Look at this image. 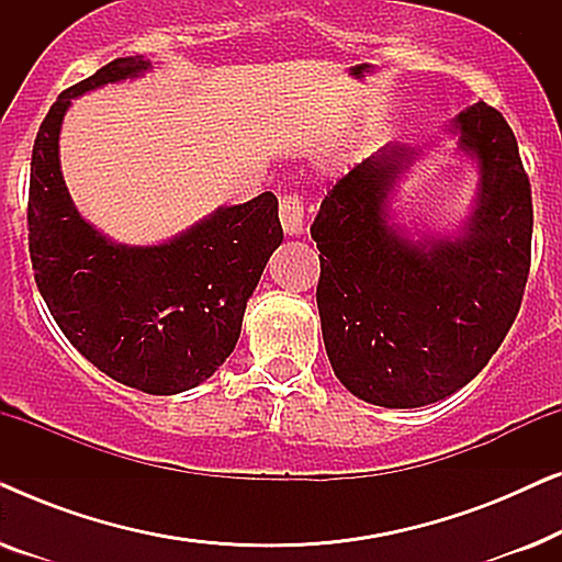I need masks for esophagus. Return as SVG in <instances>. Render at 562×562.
Listing matches in <instances>:
<instances>
[{
	"label": "esophagus",
	"instance_id": "1",
	"mask_svg": "<svg viewBox=\"0 0 562 562\" xmlns=\"http://www.w3.org/2000/svg\"><path fill=\"white\" fill-rule=\"evenodd\" d=\"M279 217H281L283 233H286L289 237L304 235V204H302V196H296V194L281 196Z\"/></svg>",
	"mask_w": 562,
	"mask_h": 562
}]
</instances>
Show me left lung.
Wrapping results in <instances>:
<instances>
[{
    "instance_id": "left-lung-1",
    "label": "left lung",
    "mask_w": 562,
    "mask_h": 562,
    "mask_svg": "<svg viewBox=\"0 0 562 562\" xmlns=\"http://www.w3.org/2000/svg\"><path fill=\"white\" fill-rule=\"evenodd\" d=\"M479 160L458 235L412 237L391 214L419 153L389 143L327 191L314 217L317 306L327 358L352 396L414 409L456 394L504 342L529 276L532 191L517 137L479 102L450 125Z\"/></svg>"
}]
</instances>
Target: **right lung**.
Instances as JSON below:
<instances>
[{"mask_svg":"<svg viewBox=\"0 0 562 562\" xmlns=\"http://www.w3.org/2000/svg\"><path fill=\"white\" fill-rule=\"evenodd\" d=\"M145 71L143 56L114 58L45 114L30 164V258L53 319L89 363L125 386L171 396L210 379L235 350L283 229L271 191L220 206L158 245L114 243L81 217L58 158L71 99Z\"/></svg>","mask_w":562,"mask_h":562,"instance_id":"obj_1","label":"right lung"}]
</instances>
